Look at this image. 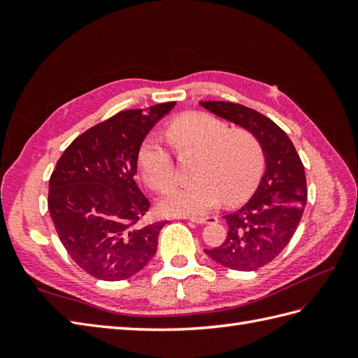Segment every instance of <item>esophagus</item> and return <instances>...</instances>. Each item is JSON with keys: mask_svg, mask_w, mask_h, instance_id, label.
Masks as SVG:
<instances>
[{"mask_svg": "<svg viewBox=\"0 0 358 358\" xmlns=\"http://www.w3.org/2000/svg\"><path fill=\"white\" fill-rule=\"evenodd\" d=\"M189 222L199 223V224H206V223H214L217 222V217H186Z\"/></svg>", "mask_w": 358, "mask_h": 358, "instance_id": "34e87169", "label": "esophagus"}]
</instances>
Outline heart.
Masks as SVG:
<instances>
[{"instance_id": "b5f03b06", "label": "heart", "mask_w": 358, "mask_h": 358, "mask_svg": "<svg viewBox=\"0 0 358 358\" xmlns=\"http://www.w3.org/2000/svg\"><path fill=\"white\" fill-rule=\"evenodd\" d=\"M164 136L180 159L194 157L189 166L192 183L172 187L159 201V210L166 215L200 217L222 200L237 204L262 178L263 148L246 129H229L206 112H187L166 124ZM136 166L146 185L157 192L166 191L175 178L171 152L154 136L141 143Z\"/></svg>"}]
</instances>
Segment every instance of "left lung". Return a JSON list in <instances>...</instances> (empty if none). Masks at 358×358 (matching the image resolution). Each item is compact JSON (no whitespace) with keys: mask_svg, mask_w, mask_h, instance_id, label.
<instances>
[{"mask_svg":"<svg viewBox=\"0 0 358 358\" xmlns=\"http://www.w3.org/2000/svg\"><path fill=\"white\" fill-rule=\"evenodd\" d=\"M204 109L252 132L263 148L266 172L245 206L226 215L222 246L206 249L212 260L234 271H255L280 255L306 206V175L291 138L273 121L246 106L201 101Z\"/></svg>","mask_w":358,"mask_h":358,"instance_id":"8db88e82","label":"left lung"}]
</instances>
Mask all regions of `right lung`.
<instances>
[{
	"label": "right lung",
	"mask_w": 358,
	"mask_h": 358,
	"mask_svg": "<svg viewBox=\"0 0 358 358\" xmlns=\"http://www.w3.org/2000/svg\"><path fill=\"white\" fill-rule=\"evenodd\" d=\"M173 106L118 112L77 136L57 162L49 212L67 254L89 275L126 280L157 252L166 222L141 224L150 203L134 175L144 136Z\"/></svg>",
	"instance_id": "1"
}]
</instances>
